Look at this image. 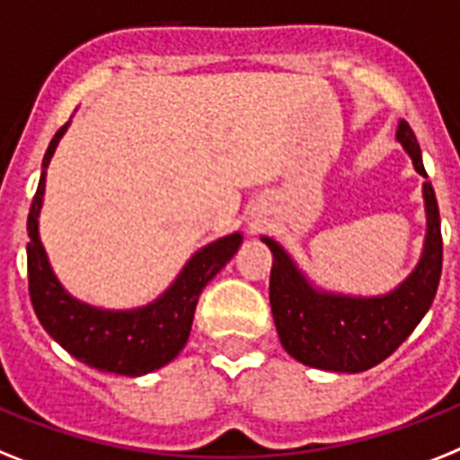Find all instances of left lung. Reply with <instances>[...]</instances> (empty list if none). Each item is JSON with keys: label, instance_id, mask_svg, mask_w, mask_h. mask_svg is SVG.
Here are the masks:
<instances>
[{"label": "left lung", "instance_id": "8db88e82", "mask_svg": "<svg viewBox=\"0 0 460 460\" xmlns=\"http://www.w3.org/2000/svg\"><path fill=\"white\" fill-rule=\"evenodd\" d=\"M397 140L409 153L413 169L426 176L419 140L402 119ZM428 233L416 270L394 291L376 298L326 294L307 282L296 263L277 244L263 237L272 252L270 307L284 350L298 362L324 371L358 374L390 358L423 314L430 310L442 275L439 207L430 183L423 185Z\"/></svg>", "mask_w": 460, "mask_h": 460}]
</instances>
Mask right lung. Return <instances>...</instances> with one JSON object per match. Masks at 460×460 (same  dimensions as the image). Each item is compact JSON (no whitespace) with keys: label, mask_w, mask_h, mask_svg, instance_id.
I'll list each match as a JSON object with an SVG mask.
<instances>
[{"label":"right lung","mask_w":460,"mask_h":460,"mask_svg":"<svg viewBox=\"0 0 460 460\" xmlns=\"http://www.w3.org/2000/svg\"><path fill=\"white\" fill-rule=\"evenodd\" d=\"M70 121L56 131L41 162V178L28 216V289L34 313L60 348L93 369L143 376L176 358L188 343L199 294L237 253L242 234H227L195 253L164 294L136 310H101L72 298L53 275L40 242L37 218L44 199V178L58 140Z\"/></svg>","instance_id":"1"}]
</instances>
